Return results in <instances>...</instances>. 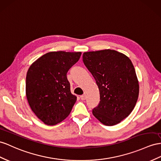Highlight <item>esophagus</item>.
Wrapping results in <instances>:
<instances>
[{
  "label": "esophagus",
  "instance_id": "obj_1",
  "mask_svg": "<svg viewBox=\"0 0 161 161\" xmlns=\"http://www.w3.org/2000/svg\"><path fill=\"white\" fill-rule=\"evenodd\" d=\"M80 98H81V99L82 101L86 100V94H83V95H81V96H80Z\"/></svg>",
  "mask_w": 161,
  "mask_h": 161
}]
</instances>
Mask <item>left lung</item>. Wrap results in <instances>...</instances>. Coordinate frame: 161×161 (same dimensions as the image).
<instances>
[{
	"mask_svg": "<svg viewBox=\"0 0 161 161\" xmlns=\"http://www.w3.org/2000/svg\"><path fill=\"white\" fill-rule=\"evenodd\" d=\"M83 62L98 86L100 102L92 114L102 124L120 123L133 110L139 86L134 66L122 53L112 49L83 53Z\"/></svg>",
	"mask_w": 161,
	"mask_h": 161,
	"instance_id": "obj_1",
	"label": "left lung"
}]
</instances>
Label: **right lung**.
<instances>
[{
	"label": "right lung",
	"mask_w": 161,
	"mask_h": 161,
	"mask_svg": "<svg viewBox=\"0 0 161 161\" xmlns=\"http://www.w3.org/2000/svg\"><path fill=\"white\" fill-rule=\"evenodd\" d=\"M81 52H51L28 70L26 95L32 112L47 125H56L71 113L77 97L71 92L67 73Z\"/></svg>",
	"instance_id": "obj_1"
}]
</instances>
